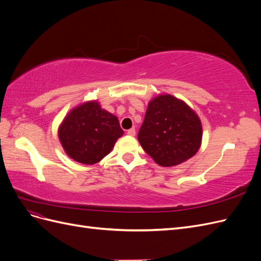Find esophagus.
Wrapping results in <instances>:
<instances>
[{
  "instance_id": "1",
  "label": "esophagus",
  "mask_w": 261,
  "mask_h": 261,
  "mask_svg": "<svg viewBox=\"0 0 261 261\" xmlns=\"http://www.w3.org/2000/svg\"><path fill=\"white\" fill-rule=\"evenodd\" d=\"M127 135L128 136H130V137H134L136 135V130H135V128H130V129H128L127 130Z\"/></svg>"
}]
</instances>
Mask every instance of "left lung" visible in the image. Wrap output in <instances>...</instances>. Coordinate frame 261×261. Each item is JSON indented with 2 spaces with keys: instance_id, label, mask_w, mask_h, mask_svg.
Instances as JSON below:
<instances>
[{
  "instance_id": "1",
  "label": "left lung",
  "mask_w": 261,
  "mask_h": 261,
  "mask_svg": "<svg viewBox=\"0 0 261 261\" xmlns=\"http://www.w3.org/2000/svg\"><path fill=\"white\" fill-rule=\"evenodd\" d=\"M199 116L183 100L159 94L150 100L138 141L161 167H174L194 156L201 146Z\"/></svg>"
}]
</instances>
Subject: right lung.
I'll return each mask as SVG.
<instances>
[{"mask_svg":"<svg viewBox=\"0 0 261 261\" xmlns=\"http://www.w3.org/2000/svg\"><path fill=\"white\" fill-rule=\"evenodd\" d=\"M124 134L118 118L102 109L97 100L70 110L59 126L58 135L65 153L77 162L94 164L111 152Z\"/></svg>","mask_w":261,"mask_h":261,"instance_id":"obj_1","label":"right lung"}]
</instances>
